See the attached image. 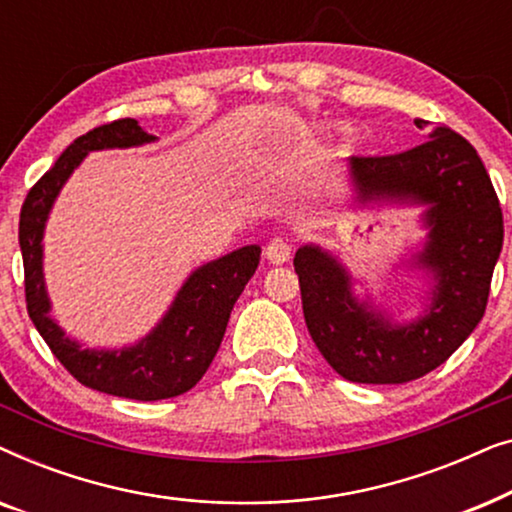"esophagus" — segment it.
<instances>
[{
    "label": "esophagus",
    "instance_id": "esophagus-1",
    "mask_svg": "<svg viewBox=\"0 0 512 512\" xmlns=\"http://www.w3.org/2000/svg\"><path fill=\"white\" fill-rule=\"evenodd\" d=\"M291 254H293V242L284 235L272 237V240L265 244V258H268L272 265L286 263L291 258Z\"/></svg>",
    "mask_w": 512,
    "mask_h": 512
}]
</instances>
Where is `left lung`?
I'll use <instances>...</instances> for the list:
<instances>
[{"instance_id": "obj_1", "label": "left lung", "mask_w": 512, "mask_h": 512, "mask_svg": "<svg viewBox=\"0 0 512 512\" xmlns=\"http://www.w3.org/2000/svg\"><path fill=\"white\" fill-rule=\"evenodd\" d=\"M349 174L361 202L426 205L429 237L415 263L431 272V303L417 319L394 324L370 303H359L338 258L305 244L293 268L307 331L349 382L417 380L450 359L485 314L503 247L499 198L478 151L447 125H436L429 139L394 156H354Z\"/></svg>"}]
</instances>
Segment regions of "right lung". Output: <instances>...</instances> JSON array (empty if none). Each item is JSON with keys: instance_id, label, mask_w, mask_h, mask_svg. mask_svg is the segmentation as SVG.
<instances>
[{"instance_id": "obj_1", "label": "right lung", "mask_w": 512, "mask_h": 512, "mask_svg": "<svg viewBox=\"0 0 512 512\" xmlns=\"http://www.w3.org/2000/svg\"><path fill=\"white\" fill-rule=\"evenodd\" d=\"M135 118L100 125L74 139L55 165L30 188L20 209L18 240L25 268L27 314L62 366L81 384L104 394L160 401L186 394L207 373L226 333L230 310L258 268L261 247L249 244L200 265L153 331L132 347L83 349L51 319L44 284V228L60 188L90 151L128 149L153 142Z\"/></svg>"}]
</instances>
